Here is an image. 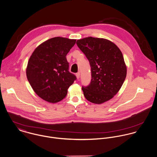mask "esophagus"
<instances>
[{"mask_svg":"<svg viewBox=\"0 0 157 157\" xmlns=\"http://www.w3.org/2000/svg\"><path fill=\"white\" fill-rule=\"evenodd\" d=\"M76 78H77L78 79H79V77H80V73H79V72L77 73L76 74Z\"/></svg>","mask_w":157,"mask_h":157,"instance_id":"1","label":"esophagus"}]
</instances>
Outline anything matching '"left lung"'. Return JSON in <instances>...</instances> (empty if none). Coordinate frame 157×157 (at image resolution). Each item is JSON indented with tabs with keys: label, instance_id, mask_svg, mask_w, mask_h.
<instances>
[{
	"label": "left lung",
	"instance_id": "obj_1",
	"mask_svg": "<svg viewBox=\"0 0 157 157\" xmlns=\"http://www.w3.org/2000/svg\"><path fill=\"white\" fill-rule=\"evenodd\" d=\"M77 46L88 59L91 81L82 90L86 99L101 104L111 99L120 90L127 69L121 51L112 41L102 38L78 40Z\"/></svg>",
	"mask_w": 157,
	"mask_h": 157
}]
</instances>
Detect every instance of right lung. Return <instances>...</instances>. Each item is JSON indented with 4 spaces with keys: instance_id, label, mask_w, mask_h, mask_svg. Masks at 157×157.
<instances>
[{
    "instance_id": "1",
    "label": "right lung",
    "mask_w": 157,
    "mask_h": 157,
    "mask_svg": "<svg viewBox=\"0 0 157 157\" xmlns=\"http://www.w3.org/2000/svg\"><path fill=\"white\" fill-rule=\"evenodd\" d=\"M75 39L56 36L35 48L28 63V80L35 93L44 101L57 103L64 99L76 79L69 72L66 55Z\"/></svg>"
}]
</instances>
